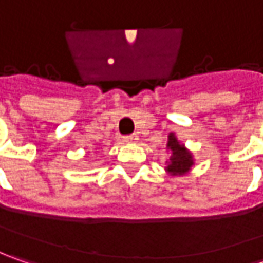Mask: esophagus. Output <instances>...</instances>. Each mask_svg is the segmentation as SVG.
Listing matches in <instances>:
<instances>
[{"mask_svg": "<svg viewBox=\"0 0 263 263\" xmlns=\"http://www.w3.org/2000/svg\"><path fill=\"white\" fill-rule=\"evenodd\" d=\"M137 140H139V137H137L136 135H130V136L124 137V142H126V143H136Z\"/></svg>", "mask_w": 263, "mask_h": 263, "instance_id": "1", "label": "esophagus"}]
</instances>
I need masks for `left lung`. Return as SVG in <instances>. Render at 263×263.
Instances as JSON below:
<instances>
[{
    "mask_svg": "<svg viewBox=\"0 0 263 263\" xmlns=\"http://www.w3.org/2000/svg\"><path fill=\"white\" fill-rule=\"evenodd\" d=\"M167 152L170 154L165 161V173L168 176H184L195 165L193 154L177 139L174 133L168 135Z\"/></svg>",
    "mask_w": 263,
    "mask_h": 263,
    "instance_id": "obj_1",
    "label": "left lung"
}]
</instances>
